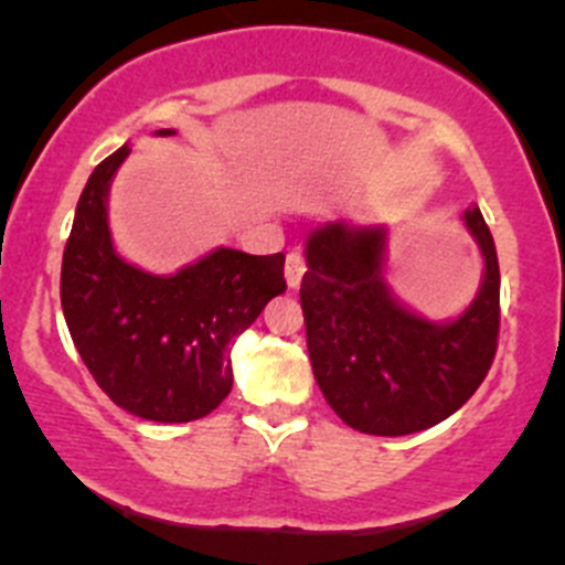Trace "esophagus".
Segmentation results:
<instances>
[{
	"label": "esophagus",
	"instance_id": "1",
	"mask_svg": "<svg viewBox=\"0 0 565 565\" xmlns=\"http://www.w3.org/2000/svg\"><path fill=\"white\" fill-rule=\"evenodd\" d=\"M306 273V259L300 250H292V254H287V265H284V276H287V284L289 289H298L300 287V278H303Z\"/></svg>",
	"mask_w": 565,
	"mask_h": 565
}]
</instances>
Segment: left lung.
<instances>
[{
  "label": "left lung",
  "instance_id": "8db88e82",
  "mask_svg": "<svg viewBox=\"0 0 565 565\" xmlns=\"http://www.w3.org/2000/svg\"><path fill=\"white\" fill-rule=\"evenodd\" d=\"M483 256L476 300L457 319L415 315L385 281V226L330 221L306 237L300 306L324 402L363 435L402 437L454 415L487 377L498 350L500 267L472 204L461 215Z\"/></svg>",
  "mask_w": 565,
  "mask_h": 565
}]
</instances>
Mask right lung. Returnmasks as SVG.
Listing matches in <instances>:
<instances>
[{
    "mask_svg": "<svg viewBox=\"0 0 565 565\" xmlns=\"http://www.w3.org/2000/svg\"><path fill=\"white\" fill-rule=\"evenodd\" d=\"M128 156L122 145L84 185L62 256V311L84 366L117 407L185 424L230 396L226 350L287 289L284 254L215 248L172 276L125 262L108 230V188Z\"/></svg>",
    "mask_w": 565,
    "mask_h": 565,
    "instance_id": "right-lung-1",
    "label": "right lung"
}]
</instances>
